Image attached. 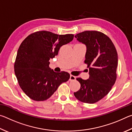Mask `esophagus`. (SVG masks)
Returning <instances> with one entry per match:
<instances>
[{
  "label": "esophagus",
  "mask_w": 132,
  "mask_h": 132,
  "mask_svg": "<svg viewBox=\"0 0 132 132\" xmlns=\"http://www.w3.org/2000/svg\"><path fill=\"white\" fill-rule=\"evenodd\" d=\"M76 77L74 76L70 75L69 80H70V81H75V80H76Z\"/></svg>",
  "instance_id": "1"
}]
</instances>
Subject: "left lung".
Masks as SVG:
<instances>
[{"mask_svg": "<svg viewBox=\"0 0 132 132\" xmlns=\"http://www.w3.org/2000/svg\"><path fill=\"white\" fill-rule=\"evenodd\" d=\"M86 46L85 63L87 64L88 79L77 78L80 88L74 93L82 102L94 104L108 94L117 79L118 53L110 38L97 31H86L75 35Z\"/></svg>", "mask_w": 132, "mask_h": 132, "instance_id": "obj_1", "label": "left lung"}]
</instances>
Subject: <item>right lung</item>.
I'll return each mask as SVG.
<instances>
[{
	"label": "right lung",
	"instance_id": "obj_1",
	"mask_svg": "<svg viewBox=\"0 0 132 132\" xmlns=\"http://www.w3.org/2000/svg\"><path fill=\"white\" fill-rule=\"evenodd\" d=\"M74 35H57L50 31L32 33L22 42L14 63L15 76L24 93L34 101L51 97L70 75L56 73L49 65L62 45L72 41Z\"/></svg>",
	"mask_w": 132,
	"mask_h": 132
}]
</instances>
